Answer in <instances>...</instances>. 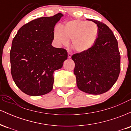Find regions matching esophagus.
Returning a JSON list of instances; mask_svg holds the SVG:
<instances>
[{
  "mask_svg": "<svg viewBox=\"0 0 131 131\" xmlns=\"http://www.w3.org/2000/svg\"><path fill=\"white\" fill-rule=\"evenodd\" d=\"M71 56H72L71 53H68V58H70L71 57Z\"/></svg>",
  "mask_w": 131,
  "mask_h": 131,
  "instance_id": "1",
  "label": "esophagus"
}]
</instances>
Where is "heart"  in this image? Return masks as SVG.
Returning <instances> with one entry per match:
<instances>
[{
    "label": "heart",
    "instance_id": "obj_1",
    "mask_svg": "<svg viewBox=\"0 0 131 131\" xmlns=\"http://www.w3.org/2000/svg\"><path fill=\"white\" fill-rule=\"evenodd\" d=\"M99 34V27L92 21L73 19L62 26H57L53 31V39L58 46H67L71 40L73 49L78 53L89 51L95 44Z\"/></svg>",
    "mask_w": 131,
    "mask_h": 131
}]
</instances>
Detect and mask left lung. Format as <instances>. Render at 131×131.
<instances>
[{
    "mask_svg": "<svg viewBox=\"0 0 131 131\" xmlns=\"http://www.w3.org/2000/svg\"><path fill=\"white\" fill-rule=\"evenodd\" d=\"M99 27L98 39L85 53L74 54V74L79 90L90 94H102L109 91L118 79L121 70L118 41L108 26L90 19Z\"/></svg>",
    "mask_w": 131,
    "mask_h": 131,
    "instance_id": "obj_1",
    "label": "left lung"
}]
</instances>
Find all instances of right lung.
<instances>
[{
	"label": "right lung",
	"mask_w": 131,
	"mask_h": 131,
	"mask_svg": "<svg viewBox=\"0 0 131 131\" xmlns=\"http://www.w3.org/2000/svg\"><path fill=\"white\" fill-rule=\"evenodd\" d=\"M63 15L41 17L23 25L13 38L10 50L11 73L15 84L31 96L53 89V72L61 68L67 51L52 46L55 25Z\"/></svg>",
	"instance_id": "1"
}]
</instances>
